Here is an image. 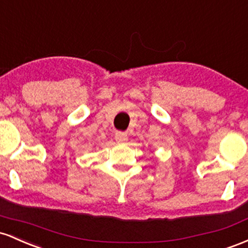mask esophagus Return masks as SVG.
Masks as SVG:
<instances>
[{
	"instance_id": "34e87169",
	"label": "esophagus",
	"mask_w": 248,
	"mask_h": 248,
	"mask_svg": "<svg viewBox=\"0 0 248 248\" xmlns=\"http://www.w3.org/2000/svg\"><path fill=\"white\" fill-rule=\"evenodd\" d=\"M115 139L117 143H125V141L127 140V135L125 132L117 131L115 135Z\"/></svg>"
}]
</instances>
